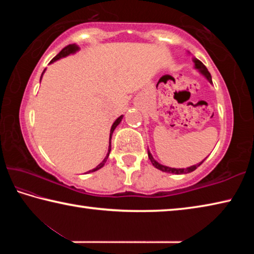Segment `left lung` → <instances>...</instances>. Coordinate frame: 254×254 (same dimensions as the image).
Here are the masks:
<instances>
[{
  "mask_svg": "<svg viewBox=\"0 0 254 254\" xmlns=\"http://www.w3.org/2000/svg\"><path fill=\"white\" fill-rule=\"evenodd\" d=\"M194 60V63H195V69H197L198 70L201 75H203L206 79H207L210 84H213V81H212V76H210V74H209V71L207 70V68H206L205 66H204V64L200 62V60H198V59H196V58H194L192 59ZM148 156H149V159H150V161H151V163L152 165L156 167L157 169H159V170H161V171H163V173H168V174H175V175H183V174H188V173H191V171H194L195 169H197V167H199L201 163L204 162V160L201 161V162H199V163H197V165H194V166H190V167H188V168H171V167H167V166H163V165H161V163H159L158 161H156L153 159V157H152V154L150 153V151L148 150Z\"/></svg>",
  "mask_w": 254,
  "mask_h": 254,
  "instance_id": "obj_1",
  "label": "left lung"
}]
</instances>
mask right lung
<instances>
[{
    "label": "right lung",
    "instance_id": "right-lung-1",
    "mask_svg": "<svg viewBox=\"0 0 254 254\" xmlns=\"http://www.w3.org/2000/svg\"><path fill=\"white\" fill-rule=\"evenodd\" d=\"M79 50V47L77 46V45H75V44H72V45H68V46H66L65 48H64L62 51H60V53L56 56L55 58H53V60H51L50 62V64H53V63H55L56 60H58V59H60V58H64V57H67V56H69V55H72V54H75L76 51H78ZM45 71H46V69L42 71V75L45 74ZM42 75H41V77H40V80H41V78H42ZM122 119H123V115H121V117L120 118H118L117 120H115V122L113 123V126H112V127H111V132H110V145H109V152H107V154H106V157L104 158V160H103L100 165H98L96 168H94V169H92V170H89L88 173H94V171H96V170H98V169H101L103 166L105 165V162H106V160H107V158H109V156H110V151H111V139H112V134H113V131L115 130V127H117L120 123H121V121H122Z\"/></svg>",
    "mask_w": 254,
    "mask_h": 254
}]
</instances>
